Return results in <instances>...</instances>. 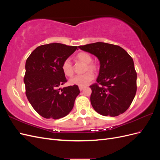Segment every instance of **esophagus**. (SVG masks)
Listing matches in <instances>:
<instances>
[{"instance_id": "1", "label": "esophagus", "mask_w": 160, "mask_h": 160, "mask_svg": "<svg viewBox=\"0 0 160 160\" xmlns=\"http://www.w3.org/2000/svg\"><path fill=\"white\" fill-rule=\"evenodd\" d=\"M85 88V87H84V86H79V89L80 91H82Z\"/></svg>"}]
</instances>
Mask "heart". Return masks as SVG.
I'll return each mask as SVG.
<instances>
[{"instance_id": "heart-1", "label": "heart", "mask_w": 160, "mask_h": 160, "mask_svg": "<svg viewBox=\"0 0 160 160\" xmlns=\"http://www.w3.org/2000/svg\"><path fill=\"white\" fill-rule=\"evenodd\" d=\"M75 58L77 61H81L86 64L85 71H95L96 69V65L91 62L92 57L89 53L87 52H80L76 55ZM62 70L67 76L71 77L73 75V67L69 59H65L62 62ZM90 71L86 72L83 75H75L70 79V83L78 86L87 85L94 79V74Z\"/></svg>"}]
</instances>
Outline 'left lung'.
I'll return each instance as SVG.
<instances>
[{"label":"left lung","mask_w":160,"mask_h":160,"mask_svg":"<svg viewBox=\"0 0 160 160\" xmlns=\"http://www.w3.org/2000/svg\"><path fill=\"white\" fill-rule=\"evenodd\" d=\"M78 48L96 56L100 62L97 83L90 86L92 107L104 116L123 113L137 91V72L132 57L121 47L102 42Z\"/></svg>","instance_id":"8db88e82"}]
</instances>
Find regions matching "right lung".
Returning <instances> with one entry per match:
<instances>
[{
  "instance_id": "obj_1",
  "label": "right lung",
  "mask_w": 160,
  "mask_h": 160,
  "mask_svg": "<svg viewBox=\"0 0 160 160\" xmlns=\"http://www.w3.org/2000/svg\"><path fill=\"white\" fill-rule=\"evenodd\" d=\"M77 49L61 43L37 47L25 64L26 95L37 112L46 119H58L69 113L80 93L77 85L61 89L67 81L62 64Z\"/></svg>"
}]
</instances>
